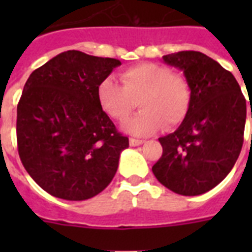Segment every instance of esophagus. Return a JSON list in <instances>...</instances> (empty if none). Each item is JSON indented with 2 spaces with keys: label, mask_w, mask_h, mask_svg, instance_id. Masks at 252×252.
<instances>
[{
  "label": "esophagus",
  "mask_w": 252,
  "mask_h": 252,
  "mask_svg": "<svg viewBox=\"0 0 252 252\" xmlns=\"http://www.w3.org/2000/svg\"><path fill=\"white\" fill-rule=\"evenodd\" d=\"M129 144L130 146H138L141 145V144H144V140H138V138H129Z\"/></svg>",
  "instance_id": "1"
}]
</instances>
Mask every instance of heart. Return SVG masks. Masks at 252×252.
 <instances>
[{
	"label": "heart",
	"mask_w": 252,
	"mask_h": 252,
	"mask_svg": "<svg viewBox=\"0 0 252 252\" xmlns=\"http://www.w3.org/2000/svg\"><path fill=\"white\" fill-rule=\"evenodd\" d=\"M123 85L107 77L98 86L100 106L111 118L124 122L138 106L142 111L124 129L137 136L154 133L163 126L171 129L188 115L192 103V87L187 77L172 73L166 65L144 63L120 73Z\"/></svg>",
	"instance_id": "heart-1"
}]
</instances>
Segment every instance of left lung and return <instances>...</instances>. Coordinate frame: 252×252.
I'll use <instances>...</instances> for the list:
<instances>
[{
	"mask_svg": "<svg viewBox=\"0 0 252 252\" xmlns=\"http://www.w3.org/2000/svg\"><path fill=\"white\" fill-rule=\"evenodd\" d=\"M163 61L183 70L192 103L179 128L159 138L163 153L152 170L172 192L201 195L221 183L238 159L246 99L234 76L204 53L182 51Z\"/></svg>",
	"mask_w": 252,
	"mask_h": 252,
	"instance_id": "obj_1",
	"label": "left lung"
}]
</instances>
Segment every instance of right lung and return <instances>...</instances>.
<instances>
[{"label":"right lung","mask_w":252,"mask_h":252,"mask_svg":"<svg viewBox=\"0 0 252 252\" xmlns=\"http://www.w3.org/2000/svg\"><path fill=\"white\" fill-rule=\"evenodd\" d=\"M116 59L66 51L35 69L17 107L18 153L49 195L80 201L111 183L129 146L98 99Z\"/></svg>","instance_id":"right-lung-1"}]
</instances>
